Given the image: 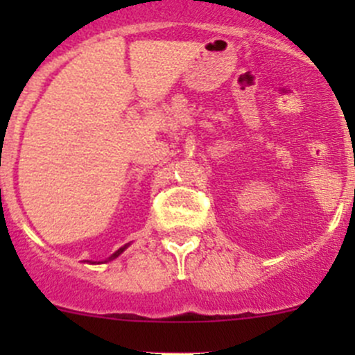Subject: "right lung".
Listing matches in <instances>:
<instances>
[{
    "mask_svg": "<svg viewBox=\"0 0 355 355\" xmlns=\"http://www.w3.org/2000/svg\"><path fill=\"white\" fill-rule=\"evenodd\" d=\"M127 247H128V245H123V247H120V249H118V250H116V252H114V254H113V256H111V257H108V261H111V259H114V257H118V256H120V254H121V252H123V250H125V249H127Z\"/></svg>",
    "mask_w": 355,
    "mask_h": 355,
    "instance_id": "1",
    "label": "right lung"
}]
</instances>
